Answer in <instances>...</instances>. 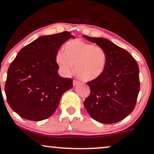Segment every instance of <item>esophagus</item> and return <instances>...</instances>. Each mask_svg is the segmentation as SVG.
I'll list each match as a JSON object with an SVG mask.
<instances>
[{
    "label": "esophagus",
    "mask_w": 154,
    "mask_h": 154,
    "mask_svg": "<svg viewBox=\"0 0 154 154\" xmlns=\"http://www.w3.org/2000/svg\"><path fill=\"white\" fill-rule=\"evenodd\" d=\"M78 84H79V81H77V80H74L73 81V85H74V86H76V85H77Z\"/></svg>",
    "instance_id": "34e87169"
}]
</instances>
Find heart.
Returning a JSON list of instances; mask_svg holds the SVG:
<instances>
[{"label":"heart","instance_id":"1","mask_svg":"<svg viewBox=\"0 0 154 154\" xmlns=\"http://www.w3.org/2000/svg\"><path fill=\"white\" fill-rule=\"evenodd\" d=\"M55 60L65 75H71L75 66L78 78L91 82L99 79L104 73L106 54L100 46L76 39L65 45L64 52H58Z\"/></svg>","mask_w":154,"mask_h":154}]
</instances>
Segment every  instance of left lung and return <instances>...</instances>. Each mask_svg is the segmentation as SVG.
<instances>
[{
  "label": "left lung",
  "mask_w": 154,
  "mask_h": 154,
  "mask_svg": "<svg viewBox=\"0 0 154 154\" xmlns=\"http://www.w3.org/2000/svg\"><path fill=\"white\" fill-rule=\"evenodd\" d=\"M106 54L103 75L88 82L90 94L84 102L93 119L103 124L120 122L135 107L140 88L139 69L131 54L107 39L83 35Z\"/></svg>",
  "instance_id": "left-lung-1"
}]
</instances>
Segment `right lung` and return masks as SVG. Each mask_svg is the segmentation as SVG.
Returning <instances> with one entry per match:
<instances>
[{
  "label": "right lung",
  "mask_w": 154,
  "mask_h": 154,
  "mask_svg": "<svg viewBox=\"0 0 154 154\" xmlns=\"http://www.w3.org/2000/svg\"><path fill=\"white\" fill-rule=\"evenodd\" d=\"M75 36L65 31L42 35L20 50L8 70L5 85L7 102L19 116L42 121L57 109L64 93L72 87V79L60 77L56 54Z\"/></svg>",
  "instance_id": "right-lung-1"
}]
</instances>
